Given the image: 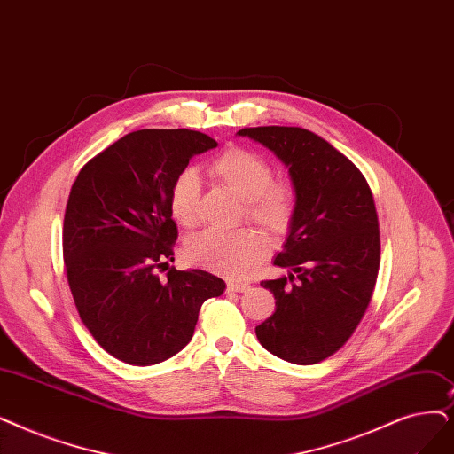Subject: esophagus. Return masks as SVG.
Masks as SVG:
<instances>
[{
    "mask_svg": "<svg viewBox=\"0 0 454 454\" xmlns=\"http://www.w3.org/2000/svg\"><path fill=\"white\" fill-rule=\"evenodd\" d=\"M248 289H250V286L248 284H241V282H228V286H226L228 293H245Z\"/></svg>",
    "mask_w": 454,
    "mask_h": 454,
    "instance_id": "1",
    "label": "esophagus"
}]
</instances>
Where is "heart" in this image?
Instances as JSON below:
<instances>
[{"label": "heart", "instance_id": "obj_1", "mask_svg": "<svg viewBox=\"0 0 454 454\" xmlns=\"http://www.w3.org/2000/svg\"><path fill=\"white\" fill-rule=\"evenodd\" d=\"M209 174L215 182L245 202V219L269 238H282L289 231L297 213V196L291 185L272 182V167L262 155L245 148H228L211 161ZM199 199V174L194 168L182 170L174 178L168 194L174 221L191 226L196 221ZM184 255L191 265L226 278H239L265 258V243L252 231L219 233L204 230L185 243Z\"/></svg>", "mask_w": 454, "mask_h": 454}]
</instances>
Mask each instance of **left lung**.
Wrapping results in <instances>:
<instances>
[{"label":"left lung","instance_id":"obj_1","mask_svg":"<svg viewBox=\"0 0 454 454\" xmlns=\"http://www.w3.org/2000/svg\"><path fill=\"white\" fill-rule=\"evenodd\" d=\"M238 135L269 148L287 167L297 213L274 265L287 276L262 282L276 309L255 326L274 356L319 364L340 350L371 302L380 265L372 192L348 157L302 128H245Z\"/></svg>","mask_w":454,"mask_h":454}]
</instances>
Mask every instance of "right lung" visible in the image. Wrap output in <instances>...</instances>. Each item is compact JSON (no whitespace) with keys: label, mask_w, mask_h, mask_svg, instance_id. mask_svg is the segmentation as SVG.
<instances>
[{"label":"right lung","mask_w":454,"mask_h":454,"mask_svg":"<svg viewBox=\"0 0 454 454\" xmlns=\"http://www.w3.org/2000/svg\"><path fill=\"white\" fill-rule=\"evenodd\" d=\"M216 146L191 129L124 135L80 170L65 211L63 255L83 325L129 365L172 358L192 338L202 304L226 284L200 270L167 272L178 228L170 185L189 160Z\"/></svg>","instance_id":"1"}]
</instances>
